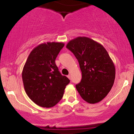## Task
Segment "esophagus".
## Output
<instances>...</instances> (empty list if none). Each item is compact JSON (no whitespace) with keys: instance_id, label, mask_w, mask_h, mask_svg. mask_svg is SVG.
I'll list each match as a JSON object with an SVG mask.
<instances>
[{"instance_id":"esophagus-1","label":"esophagus","mask_w":134,"mask_h":134,"mask_svg":"<svg viewBox=\"0 0 134 134\" xmlns=\"http://www.w3.org/2000/svg\"><path fill=\"white\" fill-rule=\"evenodd\" d=\"M67 77H68L69 79H71V76H70V75H68V76Z\"/></svg>"}]
</instances>
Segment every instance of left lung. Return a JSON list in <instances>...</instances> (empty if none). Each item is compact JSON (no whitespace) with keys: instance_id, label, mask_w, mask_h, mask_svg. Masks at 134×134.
Masks as SVG:
<instances>
[{"instance_id":"obj_1","label":"left lung","mask_w":134,"mask_h":134,"mask_svg":"<svg viewBox=\"0 0 134 134\" xmlns=\"http://www.w3.org/2000/svg\"><path fill=\"white\" fill-rule=\"evenodd\" d=\"M66 48L77 59L82 80L76 88L90 104L98 103L108 94L114 83L115 67L103 46L92 39L79 36L71 40Z\"/></svg>"}]
</instances>
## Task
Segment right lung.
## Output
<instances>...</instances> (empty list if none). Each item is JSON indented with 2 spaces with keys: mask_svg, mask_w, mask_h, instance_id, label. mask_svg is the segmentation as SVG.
<instances>
[{
  "mask_svg": "<svg viewBox=\"0 0 134 134\" xmlns=\"http://www.w3.org/2000/svg\"><path fill=\"white\" fill-rule=\"evenodd\" d=\"M65 44L44 43L33 49L22 72L25 93L34 103L50 108L63 98L65 89L70 80L62 76L55 59Z\"/></svg>",
  "mask_w": 134,
  "mask_h": 134,
  "instance_id": "right-lung-1",
  "label": "right lung"
}]
</instances>
